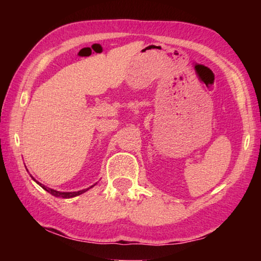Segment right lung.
<instances>
[{
	"label": "right lung",
	"instance_id": "obj_1",
	"mask_svg": "<svg viewBox=\"0 0 261 261\" xmlns=\"http://www.w3.org/2000/svg\"><path fill=\"white\" fill-rule=\"evenodd\" d=\"M32 178H33V177H32ZM33 179H34V178H33ZM34 180H35V179H34ZM35 182H37V180H35ZM37 183H38L39 185H40V187H41L43 190H46L47 192H49L50 194H53V196L59 197V198H64V199H68V198H73V197H76V196H79V194L86 192L88 189H91L92 187H93V185H92V187H90V188L81 190V191H77V192H60V191H56V190H53V189H50V188L45 187V185L41 184V183H39V182H37Z\"/></svg>",
	"mask_w": 261,
	"mask_h": 261
}]
</instances>
